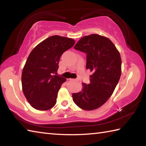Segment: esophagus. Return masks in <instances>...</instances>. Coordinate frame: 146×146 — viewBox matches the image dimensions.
I'll return each instance as SVG.
<instances>
[{"label": "esophagus", "instance_id": "esophagus-1", "mask_svg": "<svg viewBox=\"0 0 146 146\" xmlns=\"http://www.w3.org/2000/svg\"><path fill=\"white\" fill-rule=\"evenodd\" d=\"M70 80H71V81H75V80H78V79H70Z\"/></svg>", "mask_w": 146, "mask_h": 146}]
</instances>
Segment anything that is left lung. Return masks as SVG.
<instances>
[{
    "mask_svg": "<svg viewBox=\"0 0 146 146\" xmlns=\"http://www.w3.org/2000/svg\"><path fill=\"white\" fill-rule=\"evenodd\" d=\"M86 54V69L93 73L90 84L83 83L81 92L73 94L75 104L85 110L97 109L109 98L121 75L119 52L109 39L98 35L83 37L74 47Z\"/></svg>",
    "mask_w": 146,
    "mask_h": 146,
    "instance_id": "left-lung-1",
    "label": "left lung"
}]
</instances>
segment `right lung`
I'll list each match as a JSON object with an SVG mask.
<instances>
[{
  "label": "right lung",
  "mask_w": 146,
  "mask_h": 146,
  "mask_svg": "<svg viewBox=\"0 0 146 146\" xmlns=\"http://www.w3.org/2000/svg\"><path fill=\"white\" fill-rule=\"evenodd\" d=\"M75 43L72 39L52 36L31 52L22 73V86L33 108L47 110L54 106L59 90L66 79L54 74L57 72L62 54Z\"/></svg>",
  "instance_id": "right-lung-1"
}]
</instances>
